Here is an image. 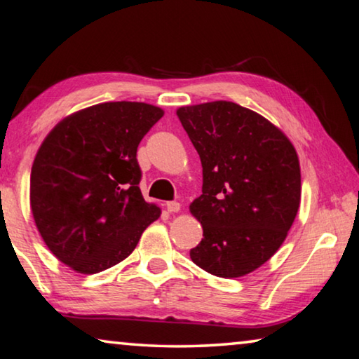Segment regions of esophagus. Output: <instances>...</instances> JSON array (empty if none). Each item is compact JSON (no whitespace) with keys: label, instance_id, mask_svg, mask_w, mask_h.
<instances>
[{"label":"esophagus","instance_id":"obj_1","mask_svg":"<svg viewBox=\"0 0 359 359\" xmlns=\"http://www.w3.org/2000/svg\"><path fill=\"white\" fill-rule=\"evenodd\" d=\"M180 203H177V201H169V203H166V209H168V212H171V214H175V212H179L180 210Z\"/></svg>","mask_w":359,"mask_h":359}]
</instances>
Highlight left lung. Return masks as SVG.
<instances>
[{
    "mask_svg": "<svg viewBox=\"0 0 359 359\" xmlns=\"http://www.w3.org/2000/svg\"><path fill=\"white\" fill-rule=\"evenodd\" d=\"M203 165V194L190 204L203 236L190 250L212 276L238 278L272 258L301 203L294 145L263 115L231 101L177 109Z\"/></svg>",
    "mask_w": 359,
    "mask_h": 359,
    "instance_id": "left-lung-1",
    "label": "left lung"
}]
</instances>
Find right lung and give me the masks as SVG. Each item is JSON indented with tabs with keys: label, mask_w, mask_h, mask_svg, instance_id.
Returning <instances> with one entry per match:
<instances>
[{
	"label": "right lung",
	"mask_w": 359,
	"mask_h": 359,
	"mask_svg": "<svg viewBox=\"0 0 359 359\" xmlns=\"http://www.w3.org/2000/svg\"><path fill=\"white\" fill-rule=\"evenodd\" d=\"M161 107L101 102L53 126L34 156L29 205L42 241L72 271L96 274L135 250L161 209L142 196L136 151Z\"/></svg>",
	"instance_id": "obj_1"
}]
</instances>
